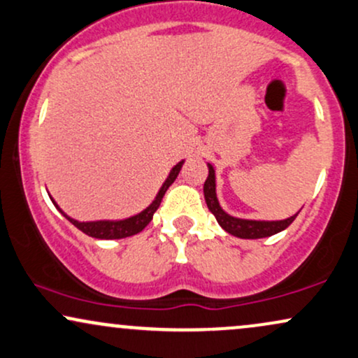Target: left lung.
Wrapping results in <instances>:
<instances>
[{
  "instance_id": "8db88e82",
  "label": "left lung",
  "mask_w": 358,
  "mask_h": 358,
  "mask_svg": "<svg viewBox=\"0 0 358 358\" xmlns=\"http://www.w3.org/2000/svg\"><path fill=\"white\" fill-rule=\"evenodd\" d=\"M206 165H208V176H206L203 185L206 206H208L210 212L215 215L218 225H220L227 234L248 240L265 238V236H272L275 234H278V231L285 230V228L295 220L296 215L300 213L299 210L295 215L283 218V220H250V218H238L227 213L225 210L222 208L217 196V175H215V168L212 163H206Z\"/></svg>"
}]
</instances>
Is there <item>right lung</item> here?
Segmentation results:
<instances>
[{
    "label": "right lung",
    "instance_id": "right-lung-1",
    "mask_svg": "<svg viewBox=\"0 0 358 358\" xmlns=\"http://www.w3.org/2000/svg\"><path fill=\"white\" fill-rule=\"evenodd\" d=\"M183 163H185V160L178 162L173 168H171L170 175L166 176V180L163 182L162 188L158 190L157 196H155V200L152 201V203L146 206L145 210H141L140 213L131 215V217H128V218H122V220H94V222L75 220V218L68 217V215L64 213L62 208H59L58 203H56L53 198H51V195H50V198H51V201H53V205L56 206V210H58V212L62 213L68 222H71L73 225H75L78 230H81L88 236H93V238H100V240L127 238V236L140 234V231L143 230V228L148 225L150 222H152L153 213L157 212L158 206H160L162 198H163V195H165V192L168 190V187H170V185L176 180V176H178Z\"/></svg>",
    "mask_w": 358,
    "mask_h": 358
}]
</instances>
